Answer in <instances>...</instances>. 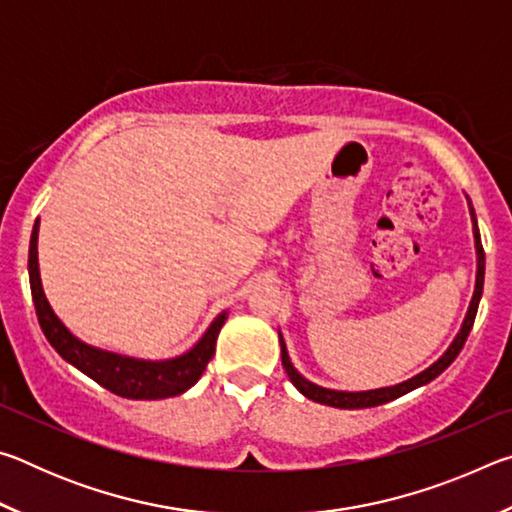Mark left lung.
<instances>
[{
  "instance_id": "obj_1",
  "label": "left lung",
  "mask_w": 512,
  "mask_h": 512,
  "mask_svg": "<svg viewBox=\"0 0 512 512\" xmlns=\"http://www.w3.org/2000/svg\"><path fill=\"white\" fill-rule=\"evenodd\" d=\"M467 205H470V216H472V232H474V250H476V282H474V293L470 300V307H467V314L463 318V325L458 329V334L454 336V341L449 343V348L440 354V357L431 363L429 368H424L418 375H413L411 379H404L400 384L395 386H384V388H372V391H334V388H325L318 386L314 381H309L307 377H302L300 372L296 370V366L291 363L287 343H284V336L280 329H277V336H280V348H282V366L287 370V375L291 379V384L298 388V391L314 400L318 404L325 406H334V409H368V406H379L395 400V397H402L406 393L415 391L424 384H429L431 379H436L440 372L445 368L452 366V361L458 357V352L463 350V345L467 341V334L474 325L476 318V309H479V300L483 296V277H485V253L481 246V235H479V223H476V214L472 201L467 198Z\"/></svg>"
}]
</instances>
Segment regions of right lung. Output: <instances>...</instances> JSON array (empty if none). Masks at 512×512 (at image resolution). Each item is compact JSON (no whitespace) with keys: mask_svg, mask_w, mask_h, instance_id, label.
<instances>
[{"mask_svg":"<svg viewBox=\"0 0 512 512\" xmlns=\"http://www.w3.org/2000/svg\"><path fill=\"white\" fill-rule=\"evenodd\" d=\"M38 232L40 219L33 225L31 244H29V282L31 296L36 305L38 323L45 332L51 348L74 368H79L83 375L97 381L103 388L128 400H164V397L180 395L192 388L205 372L207 361L212 359L216 350L221 327L228 320V309L216 316L205 334L198 339L187 352L171 359H137L128 354L110 352L81 341L72 334L63 320L51 309L49 300L42 289L40 264H38Z\"/></svg>","mask_w":512,"mask_h":512,"instance_id":"add662e5","label":"right lung"}]
</instances>
